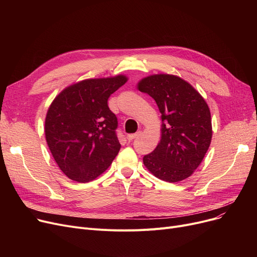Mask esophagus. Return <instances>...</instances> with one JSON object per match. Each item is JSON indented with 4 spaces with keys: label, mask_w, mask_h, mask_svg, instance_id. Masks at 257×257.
I'll list each match as a JSON object with an SVG mask.
<instances>
[{
    "label": "esophagus",
    "mask_w": 257,
    "mask_h": 257,
    "mask_svg": "<svg viewBox=\"0 0 257 257\" xmlns=\"http://www.w3.org/2000/svg\"><path fill=\"white\" fill-rule=\"evenodd\" d=\"M139 136H141V132H137V133H133V134H128L127 136V140L130 142V141H133L134 139H137Z\"/></svg>",
    "instance_id": "obj_1"
}]
</instances>
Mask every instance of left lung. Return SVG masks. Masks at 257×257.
I'll return each instance as SVG.
<instances>
[{
    "label": "left lung",
    "mask_w": 257,
    "mask_h": 257,
    "mask_svg": "<svg viewBox=\"0 0 257 257\" xmlns=\"http://www.w3.org/2000/svg\"><path fill=\"white\" fill-rule=\"evenodd\" d=\"M138 89L151 96L161 113L160 142L144 156V165L167 182L188 178L203 160L212 138L209 107L182 78L155 74L143 78Z\"/></svg>",
    "instance_id": "8db88e82"
}]
</instances>
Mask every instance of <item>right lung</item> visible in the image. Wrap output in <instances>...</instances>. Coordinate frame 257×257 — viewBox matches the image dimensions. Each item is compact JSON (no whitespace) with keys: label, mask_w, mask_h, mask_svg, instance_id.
I'll use <instances>...</instances> for the list:
<instances>
[{"label":"right lung","mask_w":257,"mask_h":257,"mask_svg":"<svg viewBox=\"0 0 257 257\" xmlns=\"http://www.w3.org/2000/svg\"><path fill=\"white\" fill-rule=\"evenodd\" d=\"M125 75L85 79L61 90L45 120L49 149L67 178L85 183L111 165L120 144L108 98L127 82Z\"/></svg>","instance_id":"add662e5"}]
</instances>
